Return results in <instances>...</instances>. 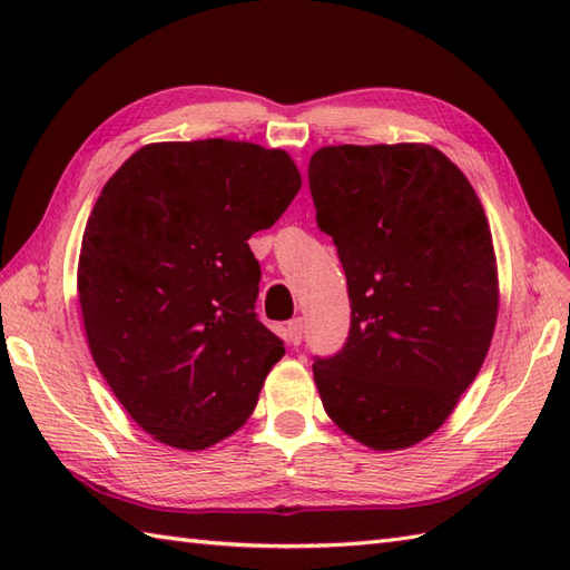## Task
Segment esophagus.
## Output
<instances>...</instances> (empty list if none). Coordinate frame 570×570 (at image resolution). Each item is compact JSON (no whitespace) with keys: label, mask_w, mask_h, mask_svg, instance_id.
I'll return each mask as SVG.
<instances>
[{"label":"esophagus","mask_w":570,"mask_h":570,"mask_svg":"<svg viewBox=\"0 0 570 570\" xmlns=\"http://www.w3.org/2000/svg\"><path fill=\"white\" fill-rule=\"evenodd\" d=\"M301 335H304V318H294L286 323V341L292 345L301 343Z\"/></svg>","instance_id":"obj_1"}]
</instances>
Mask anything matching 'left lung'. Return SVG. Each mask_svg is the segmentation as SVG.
<instances>
[{
  "label": "left lung",
  "mask_w": 570,
  "mask_h": 570,
  "mask_svg": "<svg viewBox=\"0 0 570 570\" xmlns=\"http://www.w3.org/2000/svg\"><path fill=\"white\" fill-rule=\"evenodd\" d=\"M308 180L350 296L347 343L313 380L350 439L402 451L443 426L490 350L500 282L485 210L431 144L323 147Z\"/></svg>",
  "instance_id": "obj_1"
}]
</instances>
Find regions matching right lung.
I'll list each match as a JSON object with an SVG mask.
<instances>
[{
	"label": "right lung",
	"instance_id": "1",
	"mask_svg": "<svg viewBox=\"0 0 570 570\" xmlns=\"http://www.w3.org/2000/svg\"><path fill=\"white\" fill-rule=\"evenodd\" d=\"M301 188L282 149L156 141L107 180L85 225L78 301L95 365L139 426L180 451L233 435L284 343L254 301L247 239Z\"/></svg>",
	"mask_w": 570,
	"mask_h": 570
}]
</instances>
